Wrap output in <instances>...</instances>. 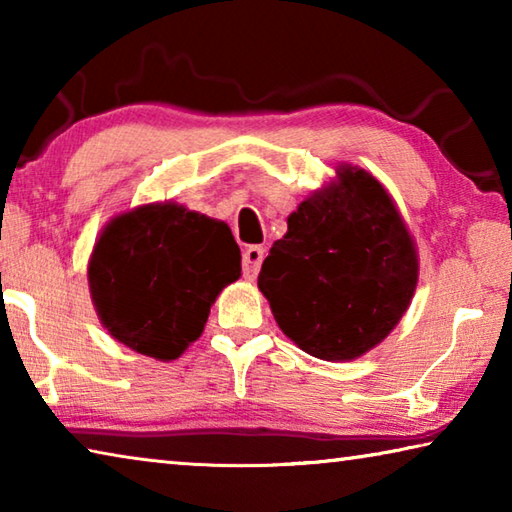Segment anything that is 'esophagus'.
<instances>
[{"label": "esophagus", "instance_id": "esophagus-1", "mask_svg": "<svg viewBox=\"0 0 512 512\" xmlns=\"http://www.w3.org/2000/svg\"><path fill=\"white\" fill-rule=\"evenodd\" d=\"M264 253L266 250L262 246H248L244 250V259H241V268H244V277L246 280H255L259 268H262L264 262Z\"/></svg>", "mask_w": 512, "mask_h": 512}]
</instances>
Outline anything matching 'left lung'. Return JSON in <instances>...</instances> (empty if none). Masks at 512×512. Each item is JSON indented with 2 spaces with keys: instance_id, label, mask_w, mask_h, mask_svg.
<instances>
[{
  "instance_id": "8db88e82",
  "label": "left lung",
  "mask_w": 512,
  "mask_h": 512,
  "mask_svg": "<svg viewBox=\"0 0 512 512\" xmlns=\"http://www.w3.org/2000/svg\"><path fill=\"white\" fill-rule=\"evenodd\" d=\"M268 250L259 291L277 325L311 357L357 359L400 323L418 284V255L391 196L357 167L289 216Z\"/></svg>"
}]
</instances>
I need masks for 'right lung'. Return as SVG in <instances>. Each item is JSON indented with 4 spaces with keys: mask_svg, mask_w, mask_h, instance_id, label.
I'll list each match as a JSON object with an SVG mask.
<instances>
[{
    "mask_svg": "<svg viewBox=\"0 0 512 512\" xmlns=\"http://www.w3.org/2000/svg\"><path fill=\"white\" fill-rule=\"evenodd\" d=\"M241 275L230 228L176 203L112 219L90 257L103 327L135 352L171 361L201 336L212 302Z\"/></svg>",
    "mask_w": 512,
    "mask_h": 512,
    "instance_id": "right-lung-1",
    "label": "right lung"
}]
</instances>
